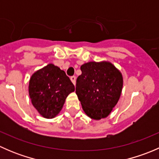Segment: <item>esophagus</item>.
Returning <instances> with one entry per match:
<instances>
[{
  "label": "esophagus",
  "instance_id": "1",
  "mask_svg": "<svg viewBox=\"0 0 159 159\" xmlns=\"http://www.w3.org/2000/svg\"><path fill=\"white\" fill-rule=\"evenodd\" d=\"M70 81H71L72 83H73V84L75 85V84H76V77L75 76L70 77Z\"/></svg>",
  "mask_w": 159,
  "mask_h": 159
}]
</instances>
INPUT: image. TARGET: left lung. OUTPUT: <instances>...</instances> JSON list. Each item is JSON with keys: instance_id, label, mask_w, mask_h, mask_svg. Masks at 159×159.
Segmentation results:
<instances>
[{"instance_id": "1", "label": "left lung", "mask_w": 159, "mask_h": 159, "mask_svg": "<svg viewBox=\"0 0 159 159\" xmlns=\"http://www.w3.org/2000/svg\"><path fill=\"white\" fill-rule=\"evenodd\" d=\"M76 94L84 113L94 120L108 117L117 105L123 87V76L109 61H90L81 66Z\"/></svg>"}]
</instances>
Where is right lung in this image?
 <instances>
[{
  "instance_id": "add662e5",
  "label": "right lung",
  "mask_w": 159,
  "mask_h": 159,
  "mask_svg": "<svg viewBox=\"0 0 159 159\" xmlns=\"http://www.w3.org/2000/svg\"><path fill=\"white\" fill-rule=\"evenodd\" d=\"M28 91L38 113L53 118L61 111L68 94L75 91V86L63 70L48 64L31 75Z\"/></svg>"
}]
</instances>
